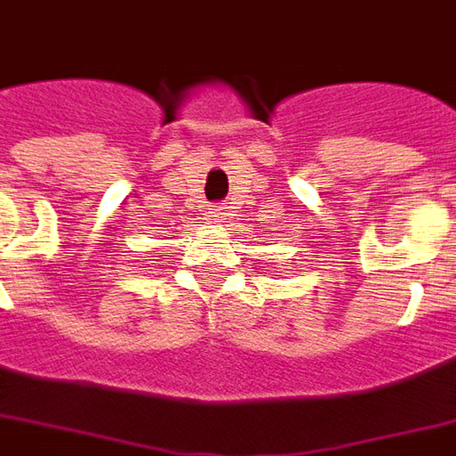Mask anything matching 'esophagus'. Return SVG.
Here are the masks:
<instances>
[{
	"mask_svg": "<svg viewBox=\"0 0 456 456\" xmlns=\"http://www.w3.org/2000/svg\"><path fill=\"white\" fill-rule=\"evenodd\" d=\"M222 210H224V205H217V215H224Z\"/></svg>",
	"mask_w": 456,
	"mask_h": 456,
	"instance_id": "34e87169",
	"label": "esophagus"
}]
</instances>
